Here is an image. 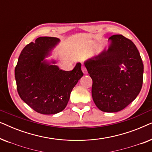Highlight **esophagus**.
<instances>
[{"mask_svg": "<svg viewBox=\"0 0 152 152\" xmlns=\"http://www.w3.org/2000/svg\"><path fill=\"white\" fill-rule=\"evenodd\" d=\"M82 71H83V72H84V74H86L87 73V69H86V67H85L84 66H82Z\"/></svg>", "mask_w": 152, "mask_h": 152, "instance_id": "esophagus-1", "label": "esophagus"}]
</instances>
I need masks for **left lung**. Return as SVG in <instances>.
Segmentation results:
<instances>
[{
  "mask_svg": "<svg viewBox=\"0 0 152 152\" xmlns=\"http://www.w3.org/2000/svg\"><path fill=\"white\" fill-rule=\"evenodd\" d=\"M107 50L85 62L93 80L92 97L99 110L118 112L132 102L142 88L143 63L134 43L122 34L109 37Z\"/></svg>",
  "mask_w": 152,
  "mask_h": 152,
  "instance_id": "8db88e82",
  "label": "left lung"
}]
</instances>
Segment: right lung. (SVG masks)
Masks as SVG:
<instances>
[{
	"label": "right lung",
	"mask_w": 152,
	"mask_h": 152,
	"mask_svg": "<svg viewBox=\"0 0 152 152\" xmlns=\"http://www.w3.org/2000/svg\"><path fill=\"white\" fill-rule=\"evenodd\" d=\"M59 41L56 37H39L26 45L14 70L20 98L37 113L45 115L65 109L72 88L84 75L80 63L65 71L43 61Z\"/></svg>",
	"instance_id": "obj_1"
}]
</instances>
